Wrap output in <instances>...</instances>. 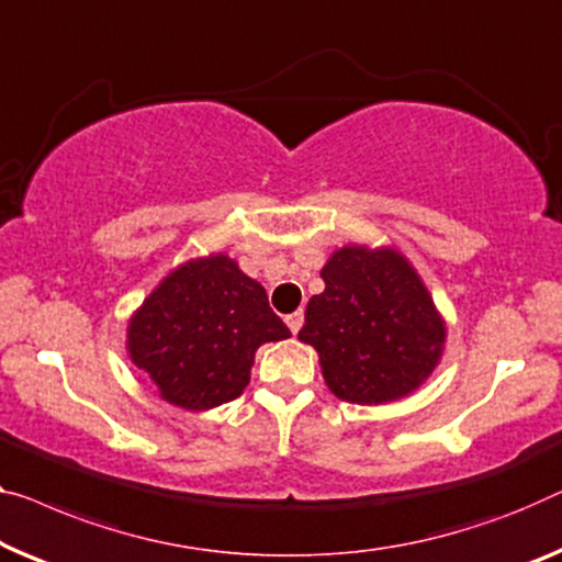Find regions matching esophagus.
<instances>
[{"label": "esophagus", "mask_w": 562, "mask_h": 562, "mask_svg": "<svg viewBox=\"0 0 562 562\" xmlns=\"http://www.w3.org/2000/svg\"><path fill=\"white\" fill-rule=\"evenodd\" d=\"M284 323H288V328L297 335V333H300V328H303V323H305L303 310H297V313H290L288 317H284Z\"/></svg>", "instance_id": "34e87169"}]
</instances>
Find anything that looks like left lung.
Segmentation results:
<instances>
[{
  "label": "left lung",
  "instance_id": "1",
  "mask_svg": "<svg viewBox=\"0 0 562 562\" xmlns=\"http://www.w3.org/2000/svg\"><path fill=\"white\" fill-rule=\"evenodd\" d=\"M321 278L300 340L317 350L335 396L371 406L422 386L447 330L414 267L396 249L342 247Z\"/></svg>",
  "mask_w": 562,
  "mask_h": 562
}]
</instances>
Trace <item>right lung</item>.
Masks as SVG:
<instances>
[{
    "label": "right lung",
    "mask_w": 562,
    "mask_h": 562,
    "mask_svg": "<svg viewBox=\"0 0 562 562\" xmlns=\"http://www.w3.org/2000/svg\"><path fill=\"white\" fill-rule=\"evenodd\" d=\"M288 335L262 284L212 255L181 265L150 292L131 317L128 353L161 398L204 412L237 398L255 350Z\"/></svg>",
    "instance_id": "add662e5"
}]
</instances>
